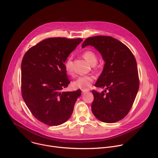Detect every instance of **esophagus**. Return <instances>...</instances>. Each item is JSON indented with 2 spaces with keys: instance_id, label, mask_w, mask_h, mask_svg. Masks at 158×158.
Wrapping results in <instances>:
<instances>
[{
  "instance_id": "1",
  "label": "esophagus",
  "mask_w": 158,
  "mask_h": 158,
  "mask_svg": "<svg viewBox=\"0 0 158 158\" xmlns=\"http://www.w3.org/2000/svg\"><path fill=\"white\" fill-rule=\"evenodd\" d=\"M82 93H87L88 92H89V91H88V90H86V89H82Z\"/></svg>"
}]
</instances>
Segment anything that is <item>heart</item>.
I'll list each match as a JSON object with an SVG mask.
<instances>
[{
    "label": "heart",
    "mask_w": 158,
    "mask_h": 158,
    "mask_svg": "<svg viewBox=\"0 0 158 158\" xmlns=\"http://www.w3.org/2000/svg\"><path fill=\"white\" fill-rule=\"evenodd\" d=\"M84 58L91 65H95L98 62V56L96 54L91 50H87L84 52L82 54ZM64 67L66 71L69 73H71L73 71V59L71 57H69L66 59L64 62ZM94 80V77L92 75L81 76L74 81L73 86L76 88H79L82 89H88L91 86L92 82Z\"/></svg>",
    "instance_id": "b5f03b06"
}]
</instances>
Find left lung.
Masks as SVG:
<instances>
[{
    "instance_id": "1",
    "label": "left lung",
    "mask_w": 158,
    "mask_h": 158,
    "mask_svg": "<svg viewBox=\"0 0 158 158\" xmlns=\"http://www.w3.org/2000/svg\"><path fill=\"white\" fill-rule=\"evenodd\" d=\"M87 46H93L105 62L95 86L106 89L101 93L93 91V113L104 123L119 121L127 114L139 89L136 59L125 44L110 36L89 37L82 48ZM106 89L107 94L105 93Z\"/></svg>"
}]
</instances>
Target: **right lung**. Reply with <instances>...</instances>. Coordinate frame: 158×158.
<instances>
[{
    "mask_svg": "<svg viewBox=\"0 0 158 158\" xmlns=\"http://www.w3.org/2000/svg\"><path fill=\"white\" fill-rule=\"evenodd\" d=\"M82 41L53 37L29 49L21 64L22 95L32 115L48 126H58L71 116L81 91L62 92L70 81L64 62Z\"/></svg>",
    "mask_w": 158,
    "mask_h": 158,
    "instance_id": "right-lung-1",
    "label": "right lung"
}]
</instances>
